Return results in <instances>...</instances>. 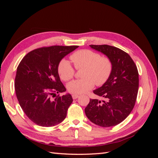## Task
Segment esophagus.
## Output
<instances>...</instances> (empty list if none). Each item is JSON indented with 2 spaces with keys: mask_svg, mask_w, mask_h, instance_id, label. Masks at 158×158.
I'll return each instance as SVG.
<instances>
[{
  "mask_svg": "<svg viewBox=\"0 0 158 158\" xmlns=\"http://www.w3.org/2000/svg\"><path fill=\"white\" fill-rule=\"evenodd\" d=\"M78 97H79L78 95H76V94H73V99H77Z\"/></svg>",
  "mask_w": 158,
  "mask_h": 158,
  "instance_id": "1",
  "label": "esophagus"
}]
</instances>
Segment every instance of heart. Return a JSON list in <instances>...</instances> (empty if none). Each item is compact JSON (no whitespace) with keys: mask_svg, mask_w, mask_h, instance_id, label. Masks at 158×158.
I'll list each match as a JSON object with an SVG mask.
<instances>
[{"mask_svg":"<svg viewBox=\"0 0 158 158\" xmlns=\"http://www.w3.org/2000/svg\"><path fill=\"white\" fill-rule=\"evenodd\" d=\"M70 59L76 69L84 68L82 74L83 78L73 80L67 84V89L71 94H84L92 89L95 84L102 85L111 74V61L92 51H78L70 56ZM58 73L62 80L69 81L73 78L74 69L67 60L63 59L58 65Z\"/></svg>","mask_w":158,"mask_h":158,"instance_id":"b5f03b06","label":"heart"}]
</instances>
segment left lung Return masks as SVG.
Wrapping results in <instances>:
<instances>
[{"label": "left lung", "mask_w": 158, "mask_h": 158, "mask_svg": "<svg viewBox=\"0 0 158 158\" xmlns=\"http://www.w3.org/2000/svg\"><path fill=\"white\" fill-rule=\"evenodd\" d=\"M106 55L112 63V72L107 82L94 93L105 100L89 99L85 108L89 120L98 126L110 127L123 121L134 108L139 85L137 67L126 52L107 45H90Z\"/></svg>", "instance_id": "left-lung-1"}]
</instances>
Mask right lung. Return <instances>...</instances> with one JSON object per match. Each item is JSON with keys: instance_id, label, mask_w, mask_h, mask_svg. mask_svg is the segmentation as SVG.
<instances>
[{"instance_id": "1", "label": "right lung", "mask_w": 158, "mask_h": 158, "mask_svg": "<svg viewBox=\"0 0 158 158\" xmlns=\"http://www.w3.org/2000/svg\"><path fill=\"white\" fill-rule=\"evenodd\" d=\"M78 47H41L28 52L19 64L14 84L16 97L23 112L36 125L52 127L66 118L72 95L52 98L66 91L58 73L60 61Z\"/></svg>"}]
</instances>
